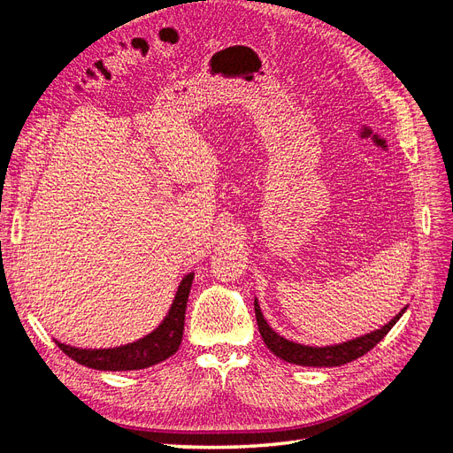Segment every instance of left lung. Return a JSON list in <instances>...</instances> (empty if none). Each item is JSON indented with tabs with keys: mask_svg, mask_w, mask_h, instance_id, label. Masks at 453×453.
<instances>
[{
	"mask_svg": "<svg viewBox=\"0 0 453 453\" xmlns=\"http://www.w3.org/2000/svg\"><path fill=\"white\" fill-rule=\"evenodd\" d=\"M404 311H406V308H403L388 325H383L381 328H378V331H372L365 336H357V338L348 340V342H342V344L315 348V346L296 344V342H291V340L280 336L266 323L263 311H260V308H258V300L255 298V318H257L258 331H260V336H263V340H265V344L268 346V349L273 355H276V357L291 363V365H300V366H340V365H346V363L359 359L361 355L372 349L378 342L391 331L393 325L401 319V315Z\"/></svg>",
	"mask_w": 453,
	"mask_h": 453,
	"instance_id": "8db88e82",
	"label": "left lung"
}]
</instances>
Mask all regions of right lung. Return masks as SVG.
I'll return each mask as SVG.
<instances>
[{
	"instance_id": "add662e5",
	"label": "right lung",
	"mask_w": 453,
	"mask_h": 453,
	"mask_svg": "<svg viewBox=\"0 0 453 453\" xmlns=\"http://www.w3.org/2000/svg\"><path fill=\"white\" fill-rule=\"evenodd\" d=\"M193 280L195 273H187L180 287H177L173 303L164 321L153 333L132 342V344L105 349H83L62 344V342H57V344L67 357L94 370H111V372H119V370H140L166 361L181 346L185 310Z\"/></svg>"
}]
</instances>
